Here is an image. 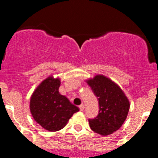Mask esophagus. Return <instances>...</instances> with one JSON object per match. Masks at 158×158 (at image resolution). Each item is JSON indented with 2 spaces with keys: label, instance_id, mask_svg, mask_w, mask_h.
Masks as SVG:
<instances>
[{
  "label": "esophagus",
  "instance_id": "34e87169",
  "mask_svg": "<svg viewBox=\"0 0 158 158\" xmlns=\"http://www.w3.org/2000/svg\"><path fill=\"white\" fill-rule=\"evenodd\" d=\"M79 109H80L81 111H82V110H84V108H85V106H84V105H83V104H81L80 106H79Z\"/></svg>",
  "mask_w": 158,
  "mask_h": 158
}]
</instances>
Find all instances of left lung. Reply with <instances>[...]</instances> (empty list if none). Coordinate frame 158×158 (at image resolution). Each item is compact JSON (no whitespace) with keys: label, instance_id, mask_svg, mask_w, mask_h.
<instances>
[{"label":"left lung","instance_id":"obj_1","mask_svg":"<svg viewBox=\"0 0 158 158\" xmlns=\"http://www.w3.org/2000/svg\"><path fill=\"white\" fill-rule=\"evenodd\" d=\"M86 81L98 98L99 106L97 117L88 119L90 128L100 135H111L127 118L129 100L120 87L106 76L98 74Z\"/></svg>","mask_w":158,"mask_h":158}]
</instances>
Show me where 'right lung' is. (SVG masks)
Masks as SVG:
<instances>
[{"label":"right lung","instance_id":"1","mask_svg":"<svg viewBox=\"0 0 158 158\" xmlns=\"http://www.w3.org/2000/svg\"><path fill=\"white\" fill-rule=\"evenodd\" d=\"M59 78L49 76L43 80L30 98V109L38 124L49 131H57L66 126L79 108L60 94Z\"/></svg>","mask_w":158,"mask_h":158}]
</instances>
